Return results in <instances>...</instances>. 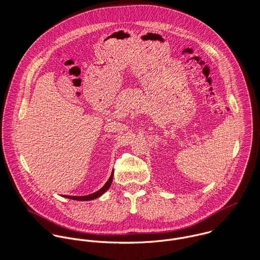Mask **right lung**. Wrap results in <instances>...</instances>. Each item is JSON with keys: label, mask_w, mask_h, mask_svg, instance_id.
I'll return each instance as SVG.
<instances>
[{"label": "right lung", "mask_w": 260, "mask_h": 260, "mask_svg": "<svg viewBox=\"0 0 260 260\" xmlns=\"http://www.w3.org/2000/svg\"><path fill=\"white\" fill-rule=\"evenodd\" d=\"M113 174L112 173L110 178L108 179V181L106 182V184L103 186L101 189H99L97 192H94L93 194H90V195H86V196H67L65 195L64 197L66 198H70V199H73V200H81V201H88V200H93V199H96L98 197H100L103 193H105L108 188L111 186L112 180H113Z\"/></svg>", "instance_id": "obj_1"}]
</instances>
